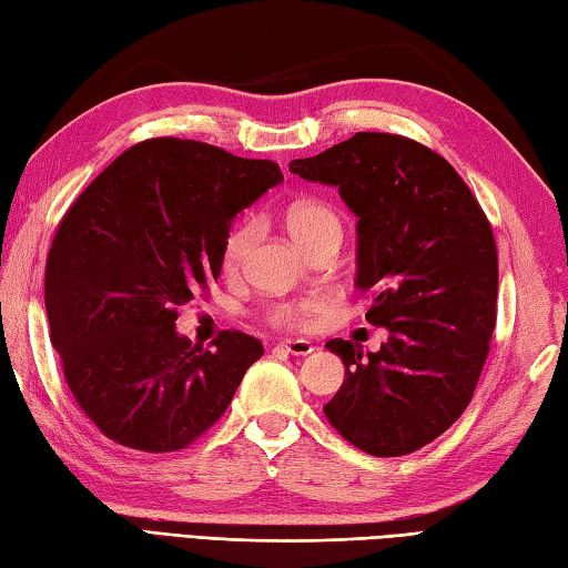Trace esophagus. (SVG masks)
Returning <instances> with one entry per match:
<instances>
[{
  "mask_svg": "<svg viewBox=\"0 0 568 568\" xmlns=\"http://www.w3.org/2000/svg\"><path fill=\"white\" fill-rule=\"evenodd\" d=\"M276 348H282V351L292 353V355H308V353H314V343L304 341V338H296V341H282L280 345H276Z\"/></svg>",
  "mask_w": 568,
  "mask_h": 568,
  "instance_id": "obj_1",
  "label": "esophagus"
}]
</instances>
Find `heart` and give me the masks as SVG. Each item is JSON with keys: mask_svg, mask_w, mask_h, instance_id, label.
Masks as SVG:
<instances>
[{"mask_svg": "<svg viewBox=\"0 0 568 568\" xmlns=\"http://www.w3.org/2000/svg\"><path fill=\"white\" fill-rule=\"evenodd\" d=\"M284 225L288 235L294 237L301 250L308 254L316 252L318 247L328 245V242L343 240V223L341 215L333 211L326 201L318 199H301L294 201L284 211ZM257 235V227H254L252 220L245 223H237L227 233V240L223 245V267L225 272H237L247 260V252ZM328 308V301L321 296L301 298V301H282V304H274L270 308V321L274 326H288V328H301L308 326L316 314Z\"/></svg>", "mask_w": 568, "mask_h": 568, "instance_id": "b5f03b06", "label": "heart"}]
</instances>
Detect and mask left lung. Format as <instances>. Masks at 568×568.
Masks as SVG:
<instances>
[{
    "label": "left lung",
    "instance_id": "8db88e82",
    "mask_svg": "<svg viewBox=\"0 0 568 568\" xmlns=\"http://www.w3.org/2000/svg\"><path fill=\"white\" fill-rule=\"evenodd\" d=\"M288 171L335 186L357 215L365 318L377 353L333 338L345 379L323 407L369 456H407L454 424L476 392L497 318L493 227L456 169L414 139L357 132Z\"/></svg>",
    "mask_w": 568,
    "mask_h": 568
}]
</instances>
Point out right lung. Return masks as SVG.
I'll list each match as a JSON object with an SVG mask.
<instances>
[{"label":"right lung","instance_id":"add662e5","mask_svg":"<svg viewBox=\"0 0 568 568\" xmlns=\"http://www.w3.org/2000/svg\"><path fill=\"white\" fill-rule=\"evenodd\" d=\"M267 159L193 139L126 149L68 207L45 262L51 343L78 407L114 444L169 454L225 414L264 348L179 335V306L223 270L230 223L282 183Z\"/></svg>","mask_w":568,"mask_h":568}]
</instances>
